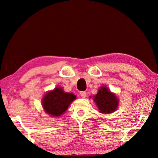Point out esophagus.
Here are the masks:
<instances>
[{"mask_svg":"<svg viewBox=\"0 0 158 158\" xmlns=\"http://www.w3.org/2000/svg\"><path fill=\"white\" fill-rule=\"evenodd\" d=\"M80 96H81L82 98H85V97H86V92H80Z\"/></svg>","mask_w":158,"mask_h":158,"instance_id":"1","label":"esophagus"}]
</instances>
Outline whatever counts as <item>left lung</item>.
<instances>
[{"label": "left lung", "instance_id": "obj_1", "mask_svg": "<svg viewBox=\"0 0 158 158\" xmlns=\"http://www.w3.org/2000/svg\"><path fill=\"white\" fill-rule=\"evenodd\" d=\"M94 101L96 104L101 113L109 114L117 110L119 105V100L116 95L112 93L107 87H100L96 96H94Z\"/></svg>", "mask_w": 158, "mask_h": 158}]
</instances>
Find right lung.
<instances>
[{
	"mask_svg": "<svg viewBox=\"0 0 158 158\" xmlns=\"http://www.w3.org/2000/svg\"><path fill=\"white\" fill-rule=\"evenodd\" d=\"M75 99V95L64 92L60 87L45 94L42 99V106L45 113L49 115L60 117Z\"/></svg>",
	"mask_w": 158,
	"mask_h": 158,
	"instance_id": "obj_1",
	"label": "right lung"
}]
</instances>
